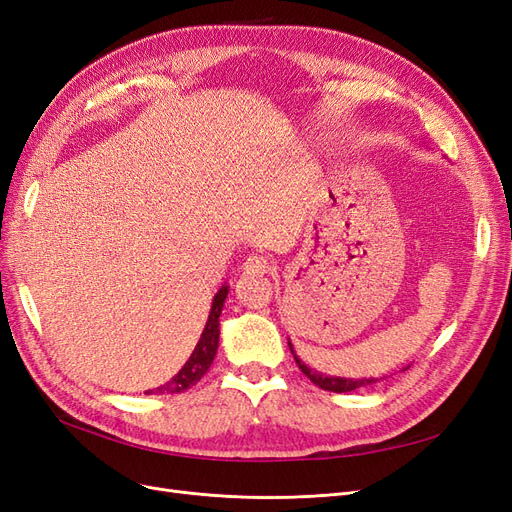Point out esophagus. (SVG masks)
Returning a JSON list of instances; mask_svg holds the SVG:
<instances>
[{
  "label": "esophagus",
  "instance_id": "esophagus-1",
  "mask_svg": "<svg viewBox=\"0 0 512 512\" xmlns=\"http://www.w3.org/2000/svg\"><path fill=\"white\" fill-rule=\"evenodd\" d=\"M273 271V260H269L267 256L254 254L243 262V273L247 275H267Z\"/></svg>",
  "mask_w": 512,
  "mask_h": 512
}]
</instances>
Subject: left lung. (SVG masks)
I'll use <instances>...</instances> for the list:
<instances>
[{
	"mask_svg": "<svg viewBox=\"0 0 512 512\" xmlns=\"http://www.w3.org/2000/svg\"><path fill=\"white\" fill-rule=\"evenodd\" d=\"M290 346V352L294 354L292 350V344L288 342ZM294 361H297L299 369L303 371V374L312 380L316 386H320V389L324 391H333V393H348V391H354V389H363V386L367 384H374L378 378H359V380H352V378H335V376H324V374H318L316 369H309L297 354H294Z\"/></svg>",
	"mask_w": 512,
	"mask_h": 512,
	"instance_id": "obj_1",
	"label": "left lung"
}]
</instances>
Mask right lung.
I'll list each match as a JSON object with an SVG mask.
<instances>
[{"mask_svg": "<svg viewBox=\"0 0 512 512\" xmlns=\"http://www.w3.org/2000/svg\"><path fill=\"white\" fill-rule=\"evenodd\" d=\"M226 294H228V286H222L218 290V294H215V297H213L209 320L205 324V331H203V335H200L198 344H196L192 356L188 359V363H185L179 369V374H175L173 378H170V382L158 386V389L151 391V393H162V395L164 393L166 395L168 393L170 395H173V393H183V391H188L190 386H194L200 378L207 374L213 359H215V352H218V344H220V316H222V307H224V301H226ZM151 393L147 391V395H151Z\"/></svg>", "mask_w": 512, "mask_h": 512, "instance_id": "obj_1", "label": "right lung"}]
</instances>
